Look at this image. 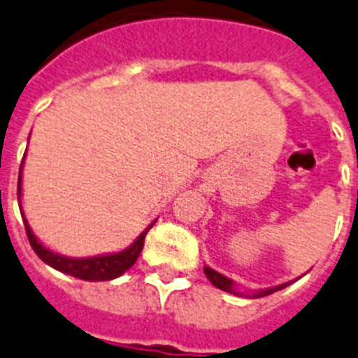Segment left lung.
Returning <instances> with one entry per match:
<instances>
[{
    "label": "left lung",
    "instance_id": "1",
    "mask_svg": "<svg viewBox=\"0 0 358 358\" xmlns=\"http://www.w3.org/2000/svg\"><path fill=\"white\" fill-rule=\"evenodd\" d=\"M204 272L206 275H208V280L211 281V283L217 287V289L220 290H226V292H231V294H237L234 290V283H231V280H228L226 275L219 274V272H215L213 268H209V266H204ZM287 285H280V287H274V289H266V290H261V292H257V294H254V298H261V296H268L272 294V292H275V290L280 289H285Z\"/></svg>",
    "mask_w": 358,
    "mask_h": 358
}]
</instances>
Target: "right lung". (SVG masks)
Segmentation results:
<instances>
[{
	"instance_id": "1",
	"label": "right lung",
	"mask_w": 358,
	"mask_h": 358,
	"mask_svg": "<svg viewBox=\"0 0 358 358\" xmlns=\"http://www.w3.org/2000/svg\"><path fill=\"white\" fill-rule=\"evenodd\" d=\"M23 164V162H22ZM20 194H22V169H20L18 176V202H20ZM25 224V231H27V239L33 246V250L36 252V255L43 263H48L49 266L60 270L64 274L73 275V278H78V280H86V281H108L113 280V278H119L121 274H124L127 270L136 263V259L141 254L145 245V235L152 228V224L145 229L143 234L139 235L136 243L132 246H129L123 252L112 255H99V257H88V259H71V257H64V255L53 254L51 250H48L45 246H42L36 241V237L33 235L31 228H29L27 220H23Z\"/></svg>"
}]
</instances>
